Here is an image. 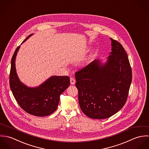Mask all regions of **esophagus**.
Segmentation results:
<instances>
[{"label":"esophagus","mask_w":149,"mask_h":149,"mask_svg":"<svg viewBox=\"0 0 149 149\" xmlns=\"http://www.w3.org/2000/svg\"><path fill=\"white\" fill-rule=\"evenodd\" d=\"M70 84L73 85V84H75L76 81H75V80H74L73 77H70Z\"/></svg>","instance_id":"1"}]
</instances>
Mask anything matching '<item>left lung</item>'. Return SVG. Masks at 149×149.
Returning <instances> with one entry per match:
<instances>
[{"mask_svg":"<svg viewBox=\"0 0 149 149\" xmlns=\"http://www.w3.org/2000/svg\"><path fill=\"white\" fill-rule=\"evenodd\" d=\"M106 63L94 60L75 73L81 111L92 119L109 118L125 106L132 81V70L123 46L112 38Z\"/></svg>","mask_w":149,"mask_h":149,"instance_id":"obj_1","label":"left lung"}]
</instances>
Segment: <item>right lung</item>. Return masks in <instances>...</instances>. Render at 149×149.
<instances>
[{
    "mask_svg": "<svg viewBox=\"0 0 149 149\" xmlns=\"http://www.w3.org/2000/svg\"><path fill=\"white\" fill-rule=\"evenodd\" d=\"M19 47L16 49L11 59L9 80L11 90L19 106L27 113L37 116H48L57 109L60 95L70 85V79L66 76H52L42 85L34 88L23 84L17 76L15 66Z\"/></svg>",
    "mask_w": 149,
    "mask_h": 149,
    "instance_id": "obj_1",
    "label": "right lung"
}]
</instances>
